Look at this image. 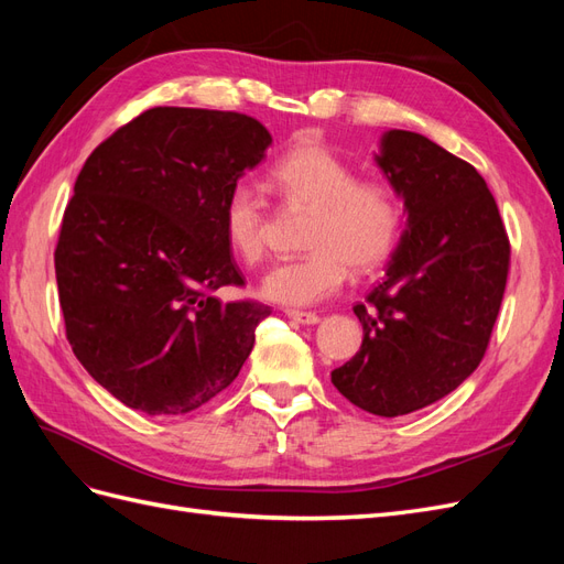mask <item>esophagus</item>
<instances>
[{"mask_svg": "<svg viewBox=\"0 0 564 564\" xmlns=\"http://www.w3.org/2000/svg\"><path fill=\"white\" fill-rule=\"evenodd\" d=\"M284 313H286V317H292V319H294V322H299V324H317V322H319V315H317V313L294 311V308H286Z\"/></svg>", "mask_w": 564, "mask_h": 564, "instance_id": "esophagus-1", "label": "esophagus"}]
</instances>
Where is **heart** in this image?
Segmentation results:
<instances>
[{"mask_svg": "<svg viewBox=\"0 0 564 564\" xmlns=\"http://www.w3.org/2000/svg\"><path fill=\"white\" fill-rule=\"evenodd\" d=\"M268 187L289 212H311L299 259L272 265L261 296L280 305H313L336 294L348 265L365 275L388 261L402 228L395 187L360 178L357 169L317 139H299L268 169ZM226 242L245 265H259L268 251L272 212L251 183H235L220 212Z\"/></svg>", "mask_w": 564, "mask_h": 564, "instance_id": "b5f03b06", "label": "heart"}]
</instances>
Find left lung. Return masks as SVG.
Listing matches in <instances>:
<instances>
[{
  "label": "left lung",
  "instance_id": "1",
  "mask_svg": "<svg viewBox=\"0 0 564 564\" xmlns=\"http://www.w3.org/2000/svg\"><path fill=\"white\" fill-rule=\"evenodd\" d=\"M377 162L404 197L409 228L383 280L352 305L362 346L332 383L355 406L390 419L449 395L482 362L510 242L485 178L425 135L388 131Z\"/></svg>",
  "mask_w": 564,
  "mask_h": 564
}]
</instances>
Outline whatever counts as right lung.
I'll list each match as a JSON object with an SVG mask.
<instances>
[{
	"label": "right lung",
	"instance_id": "obj_1",
	"mask_svg": "<svg viewBox=\"0 0 564 564\" xmlns=\"http://www.w3.org/2000/svg\"><path fill=\"white\" fill-rule=\"evenodd\" d=\"M270 143L242 112L150 108L84 162L54 253L58 299L77 360L127 406L187 414L240 373L270 305L214 296L245 286L220 212Z\"/></svg>",
	"mask_w": 564,
	"mask_h": 564
}]
</instances>
